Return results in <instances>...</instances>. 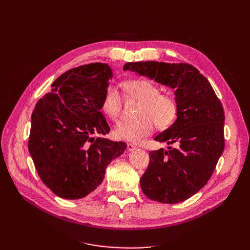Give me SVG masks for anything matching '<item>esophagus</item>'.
<instances>
[{
  "mask_svg": "<svg viewBox=\"0 0 250 250\" xmlns=\"http://www.w3.org/2000/svg\"><path fill=\"white\" fill-rule=\"evenodd\" d=\"M135 148H137V146H135L134 144H132V143H127V150H128V151H133Z\"/></svg>",
  "mask_w": 250,
  "mask_h": 250,
  "instance_id": "1",
  "label": "esophagus"
}]
</instances>
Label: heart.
<instances>
[{"instance_id":"heart-1","label":"heart","mask_w":250,"mask_h":250,"mask_svg":"<svg viewBox=\"0 0 250 250\" xmlns=\"http://www.w3.org/2000/svg\"><path fill=\"white\" fill-rule=\"evenodd\" d=\"M123 90L128 96L139 101L135 109L137 118L121 121L115 127L118 139L138 142L152 132L154 124L157 129L164 130L176 120L178 102L175 96L169 93H160L154 82L147 79H130L123 82ZM122 101L118 89L108 86L105 89L101 109L109 119L116 121L121 115Z\"/></svg>"}]
</instances>
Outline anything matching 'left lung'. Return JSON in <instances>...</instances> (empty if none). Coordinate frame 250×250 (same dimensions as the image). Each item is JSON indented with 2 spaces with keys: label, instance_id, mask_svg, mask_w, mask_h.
Returning <instances> with one entry per match:
<instances>
[{
  "label": "left lung",
  "instance_id": "left-lung-1",
  "mask_svg": "<svg viewBox=\"0 0 250 250\" xmlns=\"http://www.w3.org/2000/svg\"><path fill=\"white\" fill-rule=\"evenodd\" d=\"M130 70L175 89V123L154 138L176 147L149 152L141 177L143 193L151 200L178 203L207 185L224 150V110L208 80L188 63L128 62Z\"/></svg>",
  "mask_w": 250,
  "mask_h": 250
}]
</instances>
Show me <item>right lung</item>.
<instances>
[{
  "mask_svg": "<svg viewBox=\"0 0 250 250\" xmlns=\"http://www.w3.org/2000/svg\"><path fill=\"white\" fill-rule=\"evenodd\" d=\"M111 77L106 63L74 67L53 82L33 110L29 152L42 183L59 197L73 200L93 193L109 163L127 148L101 137L110 131L100 110Z\"/></svg>",
  "mask_w": 250,
  "mask_h": 250,
  "instance_id": "1",
  "label": "right lung"
}]
</instances>
